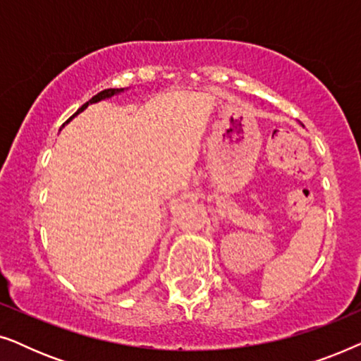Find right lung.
<instances>
[{"instance_id":"right-lung-1","label":"right lung","mask_w":361,"mask_h":361,"mask_svg":"<svg viewBox=\"0 0 361 361\" xmlns=\"http://www.w3.org/2000/svg\"><path fill=\"white\" fill-rule=\"evenodd\" d=\"M123 92H125V88H106V90L97 93V95L92 97L90 100H88L87 103H83V105H82L80 108H78V110H77L75 113H73V115H72L71 118H68V120H67L66 123H63L62 128L66 126L68 121L73 120V118H75V116L78 115V113H82L83 110H85V108H87L88 105H93V103H98V102H102V100H106V98H111V97H115V95H120V93H123Z\"/></svg>"}]
</instances>
